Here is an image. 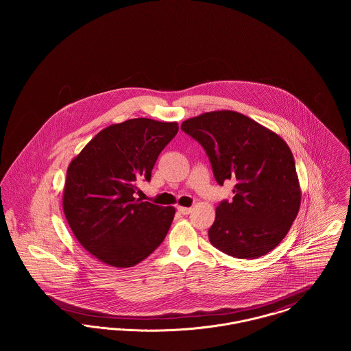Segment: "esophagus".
Instances as JSON below:
<instances>
[{"label":"esophagus","mask_w":351,"mask_h":351,"mask_svg":"<svg viewBox=\"0 0 351 351\" xmlns=\"http://www.w3.org/2000/svg\"><path fill=\"white\" fill-rule=\"evenodd\" d=\"M178 210H179V213H182V215H189L191 213V210H192V208H186V206H178Z\"/></svg>","instance_id":"obj_1"}]
</instances>
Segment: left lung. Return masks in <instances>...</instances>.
<instances>
[{
  "label": "left lung",
  "mask_w": 351,
  "mask_h": 351,
  "mask_svg": "<svg viewBox=\"0 0 351 351\" xmlns=\"http://www.w3.org/2000/svg\"><path fill=\"white\" fill-rule=\"evenodd\" d=\"M206 151L219 185L237 182L232 202L222 201L209 229L218 250L255 259L289 232L301 204L292 151L280 135L233 110H215L182 123Z\"/></svg>",
  "instance_id": "1"
}]
</instances>
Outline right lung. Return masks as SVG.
I'll return each instance as SVG.
<instances>
[{
	"label": "right lung",
	"mask_w": 351,
	"mask_h": 351,
	"mask_svg": "<svg viewBox=\"0 0 351 351\" xmlns=\"http://www.w3.org/2000/svg\"><path fill=\"white\" fill-rule=\"evenodd\" d=\"M178 122L133 118L96 134L69 163L63 189L68 225L85 250L112 267H133L163 242L173 206L136 200V182H150Z\"/></svg>",
	"instance_id": "right-lung-1"
}]
</instances>
